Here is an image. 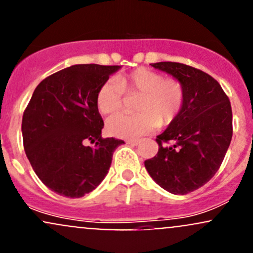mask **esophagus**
Instances as JSON below:
<instances>
[{"label":"esophagus","instance_id":"obj_1","mask_svg":"<svg viewBox=\"0 0 253 253\" xmlns=\"http://www.w3.org/2000/svg\"><path fill=\"white\" fill-rule=\"evenodd\" d=\"M127 144H129V145H133V147H134V145H138V144H139V140H127Z\"/></svg>","mask_w":253,"mask_h":253}]
</instances>
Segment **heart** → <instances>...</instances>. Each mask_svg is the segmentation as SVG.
<instances>
[{
	"mask_svg": "<svg viewBox=\"0 0 253 253\" xmlns=\"http://www.w3.org/2000/svg\"><path fill=\"white\" fill-rule=\"evenodd\" d=\"M124 93H139L134 114H118L109 119L106 131L119 138H139L158 126L172 124L182 111L185 100L183 84L175 79H165L162 74L138 68L116 76L99 87L95 97L99 113H116L122 106Z\"/></svg>",
	"mask_w": 253,
	"mask_h": 253,
	"instance_id": "b5f03b06",
	"label": "heart"
}]
</instances>
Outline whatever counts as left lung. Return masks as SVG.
Here are the masks:
<instances>
[{
	"mask_svg": "<svg viewBox=\"0 0 253 253\" xmlns=\"http://www.w3.org/2000/svg\"><path fill=\"white\" fill-rule=\"evenodd\" d=\"M183 84L182 111L156 137L159 151L144 165L150 177L175 195L206 184L222 165L233 135L229 98L209 74L182 63L150 64Z\"/></svg>",
	"mask_w": 253,
	"mask_h": 253,
	"instance_id": "8db88e82",
	"label": "left lung"
}]
</instances>
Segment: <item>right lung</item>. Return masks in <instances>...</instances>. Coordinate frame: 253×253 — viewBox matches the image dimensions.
<instances>
[{"mask_svg":"<svg viewBox=\"0 0 253 253\" xmlns=\"http://www.w3.org/2000/svg\"><path fill=\"white\" fill-rule=\"evenodd\" d=\"M121 66L78 64L39 84L21 121L25 154L46 187L81 198L100 184L124 140L102 138L99 87ZM93 144V147L86 145Z\"/></svg>","mask_w":253,"mask_h":253,"instance_id":"add662e5","label":"right lung"}]
</instances>
